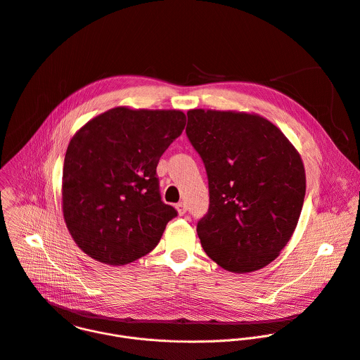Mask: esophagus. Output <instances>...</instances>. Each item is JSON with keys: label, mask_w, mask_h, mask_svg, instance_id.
<instances>
[{"label": "esophagus", "mask_w": 360, "mask_h": 360, "mask_svg": "<svg viewBox=\"0 0 360 360\" xmlns=\"http://www.w3.org/2000/svg\"><path fill=\"white\" fill-rule=\"evenodd\" d=\"M176 210H178V214L179 216H184L185 213H186V203L185 202H179V203H176Z\"/></svg>", "instance_id": "1"}]
</instances>
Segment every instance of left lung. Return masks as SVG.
Here are the masks:
<instances>
[{
  "label": "left lung",
  "instance_id": "8db88e82",
  "mask_svg": "<svg viewBox=\"0 0 360 360\" xmlns=\"http://www.w3.org/2000/svg\"><path fill=\"white\" fill-rule=\"evenodd\" d=\"M186 114V136L209 182V209L196 227L202 248L227 271L260 270L297 227L305 198L302 160L259 114L203 108Z\"/></svg>",
  "mask_w": 360,
  "mask_h": 360
}]
</instances>
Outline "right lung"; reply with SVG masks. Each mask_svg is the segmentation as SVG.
Listing matches in <instances>:
<instances>
[{
    "mask_svg": "<svg viewBox=\"0 0 360 360\" xmlns=\"http://www.w3.org/2000/svg\"><path fill=\"white\" fill-rule=\"evenodd\" d=\"M185 124L179 110L114 107L73 136L63 162L62 207L87 256L124 266L158 245L178 212L161 200L157 165Z\"/></svg>",
    "mask_w": 360,
    "mask_h": 360,
    "instance_id": "1",
    "label": "right lung"
}]
</instances>
